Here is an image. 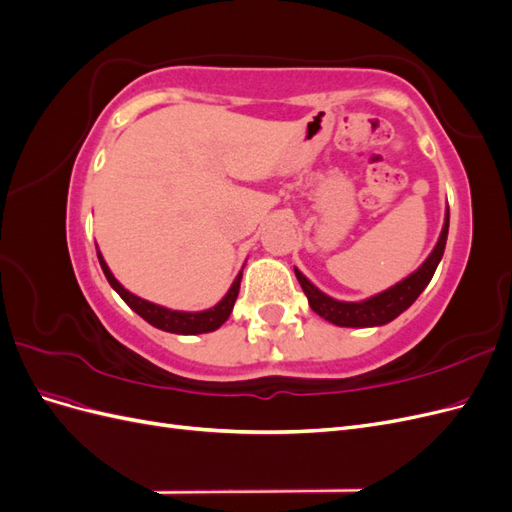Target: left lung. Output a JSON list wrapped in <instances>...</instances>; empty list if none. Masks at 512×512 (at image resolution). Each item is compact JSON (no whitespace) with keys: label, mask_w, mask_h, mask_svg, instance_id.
Instances as JSON below:
<instances>
[{"label":"left lung","mask_w":512,"mask_h":512,"mask_svg":"<svg viewBox=\"0 0 512 512\" xmlns=\"http://www.w3.org/2000/svg\"><path fill=\"white\" fill-rule=\"evenodd\" d=\"M446 237H448V213H446L442 235L423 265L418 267L410 277H406L404 282H399L393 288L384 290V292L376 294V297H371L361 303L335 301V299L327 297L324 292H320L299 269H294V275H297L303 292L307 294L309 307H312L314 312L318 316H322L324 320L337 324V327H378V324L391 322L401 312H406V309L418 299V294L427 288L433 273H436V269H438V262L442 260Z\"/></svg>","instance_id":"1"}]
</instances>
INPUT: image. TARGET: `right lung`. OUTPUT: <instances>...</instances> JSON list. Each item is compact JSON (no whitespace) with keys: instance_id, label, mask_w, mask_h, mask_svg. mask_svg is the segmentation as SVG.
<instances>
[{"instance_id":"add662e5","label":"right lung","mask_w":512,"mask_h":512,"mask_svg":"<svg viewBox=\"0 0 512 512\" xmlns=\"http://www.w3.org/2000/svg\"><path fill=\"white\" fill-rule=\"evenodd\" d=\"M98 260H100V267L106 275L108 284H111L119 297L126 301L134 312L145 318L149 324H153V327H158L162 331H168V333H179V335H198V333H209V331H215L220 329L222 324L228 320L232 307H235V301H237V294H239V288H241V273L237 275V280L232 282L230 290L226 297L215 305L211 309H207V312H196V314H188V312H173V309H166V307H160L156 303H149L145 299H138L134 297L132 292H128L126 288H123L115 277L111 273V269L106 267L104 258L100 256L98 252Z\"/></svg>"}]
</instances>
